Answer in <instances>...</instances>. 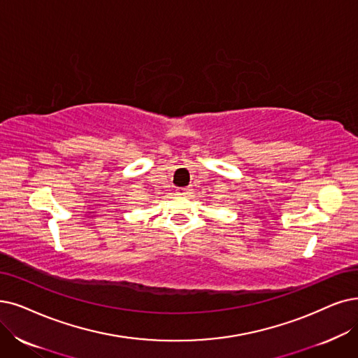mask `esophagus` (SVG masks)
Wrapping results in <instances>:
<instances>
[{
  "label": "esophagus",
  "mask_w": 358,
  "mask_h": 358,
  "mask_svg": "<svg viewBox=\"0 0 358 358\" xmlns=\"http://www.w3.org/2000/svg\"><path fill=\"white\" fill-rule=\"evenodd\" d=\"M176 194H178V195H189V194H192V188H191V187L178 188V189H176Z\"/></svg>",
  "instance_id": "1"
}]
</instances>
